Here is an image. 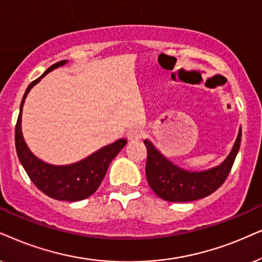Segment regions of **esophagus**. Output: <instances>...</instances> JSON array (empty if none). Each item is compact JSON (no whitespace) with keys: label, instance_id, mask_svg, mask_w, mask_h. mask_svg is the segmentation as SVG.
Returning <instances> with one entry per match:
<instances>
[{"label":"esophagus","instance_id":"esophagus-1","mask_svg":"<svg viewBox=\"0 0 262 262\" xmlns=\"http://www.w3.org/2000/svg\"><path fill=\"white\" fill-rule=\"evenodd\" d=\"M125 137H127L129 141H139L144 137V132L139 128H132L127 132Z\"/></svg>","mask_w":262,"mask_h":262}]
</instances>
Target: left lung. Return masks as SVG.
Wrapping results in <instances>:
<instances>
[{
	"mask_svg": "<svg viewBox=\"0 0 262 262\" xmlns=\"http://www.w3.org/2000/svg\"><path fill=\"white\" fill-rule=\"evenodd\" d=\"M241 139L242 128H239L235 145L224 162L205 171L181 169L166 159L151 141L145 140L144 144L147 148L146 177L149 187L160 199L171 202L194 201L208 196L224 183L231 171L241 146Z\"/></svg>",
	"mask_w": 262,
	"mask_h": 262,
	"instance_id": "1",
	"label": "left lung"
}]
</instances>
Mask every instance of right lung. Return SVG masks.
<instances>
[{
  "mask_svg": "<svg viewBox=\"0 0 262 262\" xmlns=\"http://www.w3.org/2000/svg\"><path fill=\"white\" fill-rule=\"evenodd\" d=\"M67 61H60L49 67L41 76L34 80L26 89L20 104V113L15 125V148L20 163L38 189L56 200L80 201L89 198L98 189L105 176L111 160L127 144L125 139H120L107 145L78 163L69 165H51L37 158L24 140L21 132V113L26 96L39 80Z\"/></svg>",
  "mask_w": 262,
  "mask_h": 262,
  "instance_id": "add662e5",
  "label": "right lung"
}]
</instances>
